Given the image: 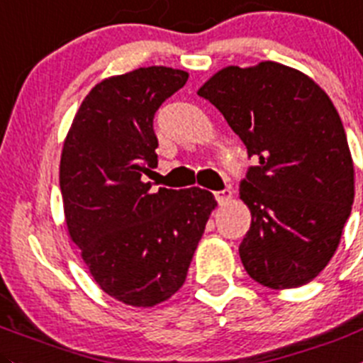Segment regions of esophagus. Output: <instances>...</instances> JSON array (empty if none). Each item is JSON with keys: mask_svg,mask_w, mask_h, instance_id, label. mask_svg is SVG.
I'll return each instance as SVG.
<instances>
[{"mask_svg": "<svg viewBox=\"0 0 363 363\" xmlns=\"http://www.w3.org/2000/svg\"><path fill=\"white\" fill-rule=\"evenodd\" d=\"M213 196H216V199L219 205H224V203H228L231 199V191L230 189H224V191L213 192Z\"/></svg>", "mask_w": 363, "mask_h": 363, "instance_id": "obj_1", "label": "esophagus"}]
</instances>
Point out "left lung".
Instances as JSON below:
<instances>
[{"mask_svg": "<svg viewBox=\"0 0 363 363\" xmlns=\"http://www.w3.org/2000/svg\"><path fill=\"white\" fill-rule=\"evenodd\" d=\"M258 160L240 184L251 212L239 247L264 287L312 281L339 247L354 199V169L339 112L326 92L278 62L230 65L198 91Z\"/></svg>", "mask_w": 363, "mask_h": 363, "instance_id": "8db88e82", "label": "left lung"}]
</instances>
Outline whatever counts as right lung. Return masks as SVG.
<instances>
[{"label":"right lung","instance_id":"add662e5","mask_svg":"<svg viewBox=\"0 0 363 363\" xmlns=\"http://www.w3.org/2000/svg\"><path fill=\"white\" fill-rule=\"evenodd\" d=\"M189 72L151 65L110 76L85 96L64 140L60 191L72 242L103 292L130 306L167 301L187 278L212 192H150L155 112Z\"/></svg>","mask_w":363,"mask_h":363}]
</instances>
